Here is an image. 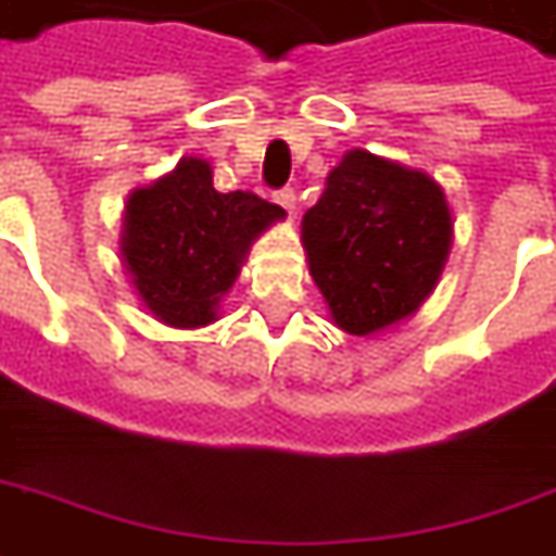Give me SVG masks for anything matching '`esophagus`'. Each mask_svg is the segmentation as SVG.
I'll use <instances>...</instances> for the list:
<instances>
[{"mask_svg":"<svg viewBox=\"0 0 556 556\" xmlns=\"http://www.w3.org/2000/svg\"><path fill=\"white\" fill-rule=\"evenodd\" d=\"M274 201H277L282 211H289V216L294 213V189H289V186H286V189H277V192H274Z\"/></svg>","mask_w":556,"mask_h":556,"instance_id":"obj_1","label":"esophagus"}]
</instances>
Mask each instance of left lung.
Returning <instances> with one entry per match:
<instances>
[{
    "label": "left lung",
    "mask_w": 556,
    "mask_h": 556,
    "mask_svg": "<svg viewBox=\"0 0 556 556\" xmlns=\"http://www.w3.org/2000/svg\"><path fill=\"white\" fill-rule=\"evenodd\" d=\"M442 186L367 150H349L328 174L301 240L309 277L337 328L370 337L425 304L452 250Z\"/></svg>",
    "instance_id": "obj_1"
}]
</instances>
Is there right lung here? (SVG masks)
<instances>
[{"label": "right lung", "mask_w": 556, "mask_h": 556, "mask_svg": "<svg viewBox=\"0 0 556 556\" xmlns=\"http://www.w3.org/2000/svg\"><path fill=\"white\" fill-rule=\"evenodd\" d=\"M282 216V207L252 192H216L211 162L186 156L126 201L123 265L159 321L201 328L219 318L252 240Z\"/></svg>", "instance_id": "right-lung-1"}]
</instances>
